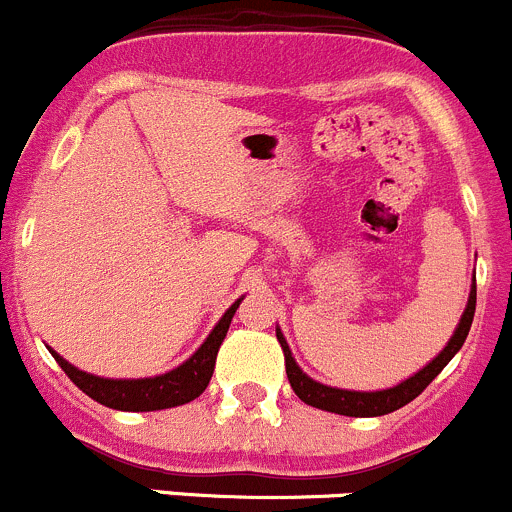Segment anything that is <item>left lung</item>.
Masks as SVG:
<instances>
[{"label":"left lung","mask_w":512,"mask_h":512,"mask_svg":"<svg viewBox=\"0 0 512 512\" xmlns=\"http://www.w3.org/2000/svg\"><path fill=\"white\" fill-rule=\"evenodd\" d=\"M475 296H478V289L472 284L470 289V299H467V309L462 314L460 324H457L455 334L447 342V347L427 364L425 369L415 374V377L405 379L402 384L392 389H382V392H349V389H337V387H326V384L314 382L311 377H306L304 372L299 369V364L294 362L291 357V349L286 344L284 334L276 329V339H279L281 349H284V359H286V377H289L291 389L296 392V397L306 405L316 407V410H326V412H337V415H347V417H379V415H389V412L399 410V407H405L407 402L417 397V394L425 392L427 384L447 367L452 357L460 352V347L465 344L467 332H470L472 326V316H475Z\"/></svg>","instance_id":"1"}]
</instances>
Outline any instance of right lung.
Instances as JSON below:
<instances>
[{
	"label": "right lung",
	"mask_w": 512,
	"mask_h": 512,
	"mask_svg": "<svg viewBox=\"0 0 512 512\" xmlns=\"http://www.w3.org/2000/svg\"><path fill=\"white\" fill-rule=\"evenodd\" d=\"M238 304H241V299L223 314V319L218 321L216 329L208 334L206 342L201 344V349H198L188 362H183L178 369H173V372L160 374V377L102 379L92 377V374L87 372H80V369L72 367L70 362H65L60 354L52 352V357L57 359V364L65 369L67 377H70L87 397H92L95 402H100V405L105 407H113V410L153 412L186 405V402L196 399L198 394H203V389L211 382L218 349H221L223 339H226L228 326H231V319L233 314H236Z\"/></svg>",
	"instance_id": "right-lung-1"
}]
</instances>
